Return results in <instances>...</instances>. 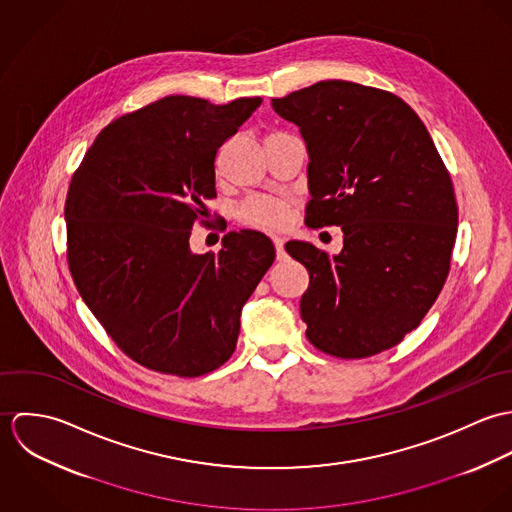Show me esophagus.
Segmentation results:
<instances>
[{"instance_id":"1","label":"esophagus","mask_w":512,"mask_h":512,"mask_svg":"<svg viewBox=\"0 0 512 512\" xmlns=\"http://www.w3.org/2000/svg\"><path fill=\"white\" fill-rule=\"evenodd\" d=\"M274 242V248H276V258L278 260H286V250H284V238H272Z\"/></svg>"}]
</instances>
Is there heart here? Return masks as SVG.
<instances>
[{
	"label": "heart",
	"instance_id": "heart-1",
	"mask_svg": "<svg viewBox=\"0 0 512 512\" xmlns=\"http://www.w3.org/2000/svg\"><path fill=\"white\" fill-rule=\"evenodd\" d=\"M234 217L244 226L274 232L290 222V205L274 197H248L236 207Z\"/></svg>",
	"mask_w": 512,
	"mask_h": 512
}]
</instances>
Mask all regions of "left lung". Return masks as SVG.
I'll list each match as a JSON object with an SVG mask.
<instances>
[{"label":"left lung","instance_id":"8db88e82","mask_svg":"<svg viewBox=\"0 0 512 512\" xmlns=\"http://www.w3.org/2000/svg\"><path fill=\"white\" fill-rule=\"evenodd\" d=\"M309 151L305 220L341 226L329 256L288 242L309 272L299 311L309 343L339 359L398 345L426 317L445 284L457 234V203L424 122L396 94L321 80L272 98Z\"/></svg>","mask_w":512,"mask_h":512}]
</instances>
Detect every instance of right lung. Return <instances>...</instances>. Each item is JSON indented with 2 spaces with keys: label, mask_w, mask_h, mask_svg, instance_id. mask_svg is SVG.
I'll return each mask as SVG.
<instances>
[{
  "label": "right lung",
  "mask_w": 512,
  "mask_h": 512,
  "mask_svg": "<svg viewBox=\"0 0 512 512\" xmlns=\"http://www.w3.org/2000/svg\"><path fill=\"white\" fill-rule=\"evenodd\" d=\"M260 104L165 96L110 122L74 171L65 203L74 286L149 370L193 378L224 365L242 305L276 258L256 230L224 234L217 254L189 248L217 197V151Z\"/></svg>",
  "instance_id": "add662e5"
}]
</instances>
